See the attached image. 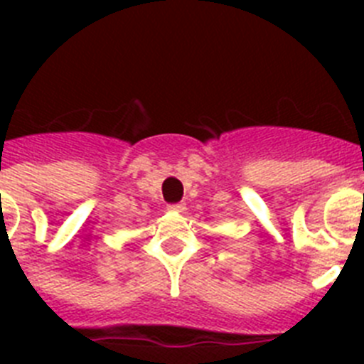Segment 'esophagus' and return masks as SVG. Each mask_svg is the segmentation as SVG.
I'll return each instance as SVG.
<instances>
[{
	"instance_id": "34e87169",
	"label": "esophagus",
	"mask_w": 364,
	"mask_h": 364,
	"mask_svg": "<svg viewBox=\"0 0 364 364\" xmlns=\"http://www.w3.org/2000/svg\"><path fill=\"white\" fill-rule=\"evenodd\" d=\"M186 205L182 204V202H176V204H169L167 205V210L169 211H176V213H180V211H184Z\"/></svg>"
}]
</instances>
